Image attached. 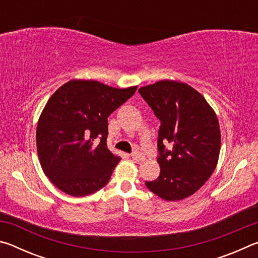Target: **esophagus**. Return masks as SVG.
Instances as JSON below:
<instances>
[{"instance_id": "34e87169", "label": "esophagus", "mask_w": 258, "mask_h": 258, "mask_svg": "<svg viewBox=\"0 0 258 258\" xmlns=\"http://www.w3.org/2000/svg\"><path fill=\"white\" fill-rule=\"evenodd\" d=\"M131 157H132V159L135 161L145 160V156H143V154H141V152H138V151L132 152V154H131Z\"/></svg>"}]
</instances>
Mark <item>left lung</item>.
Segmentation results:
<instances>
[{
    "mask_svg": "<svg viewBox=\"0 0 258 258\" xmlns=\"http://www.w3.org/2000/svg\"><path fill=\"white\" fill-rule=\"evenodd\" d=\"M160 120V174L146 185L168 202L194 195L211 177L221 149L217 117L202 94L184 83L160 81L139 90ZM172 146L168 150L164 145Z\"/></svg>",
    "mask_w": 258,
    "mask_h": 258,
    "instance_id": "obj_1",
    "label": "left lung"
}]
</instances>
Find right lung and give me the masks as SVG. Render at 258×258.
Returning <instances> with one entry per match:
<instances>
[{
  "label": "right lung",
  "instance_id": "right-lung-1",
  "mask_svg": "<svg viewBox=\"0 0 258 258\" xmlns=\"http://www.w3.org/2000/svg\"><path fill=\"white\" fill-rule=\"evenodd\" d=\"M137 89L73 80L49 99L37 124V154L44 174L61 191L83 197L110 180L120 158L107 148L108 117Z\"/></svg>",
  "mask_w": 258,
  "mask_h": 258
}]
</instances>
